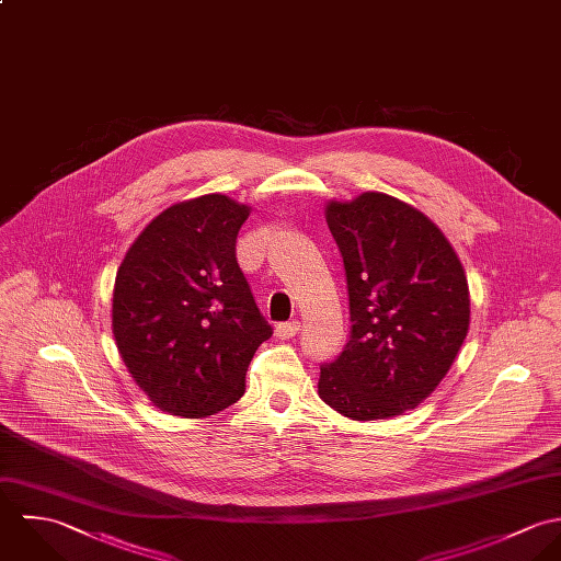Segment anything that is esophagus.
Returning a JSON list of instances; mask_svg holds the SVG:
<instances>
[{"mask_svg":"<svg viewBox=\"0 0 561 561\" xmlns=\"http://www.w3.org/2000/svg\"><path fill=\"white\" fill-rule=\"evenodd\" d=\"M299 328H301L299 321H286V323H279V325L275 328V334H277V337L286 340V337L297 336V334H299Z\"/></svg>","mask_w":561,"mask_h":561,"instance_id":"obj_1","label":"esophagus"}]
</instances>
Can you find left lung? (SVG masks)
Returning a JSON list of instances; mask_svg holds the SVG:
<instances>
[{"label": "left lung", "mask_w": 561, "mask_h": 561, "mask_svg": "<svg viewBox=\"0 0 561 561\" xmlns=\"http://www.w3.org/2000/svg\"><path fill=\"white\" fill-rule=\"evenodd\" d=\"M351 334L321 364V399L351 421L414 410L447 375L470 321L468 282L445 233L416 208L364 193L330 202Z\"/></svg>", "instance_id": "1"}]
</instances>
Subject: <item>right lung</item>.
<instances>
[{
	"mask_svg": "<svg viewBox=\"0 0 561 561\" xmlns=\"http://www.w3.org/2000/svg\"><path fill=\"white\" fill-rule=\"evenodd\" d=\"M249 208L204 195L158 215L118 266L113 332L138 388L162 412L217 414L244 394L257 346L273 336L236 260Z\"/></svg>",
	"mask_w": 561,
	"mask_h": 561,
	"instance_id": "right-lung-1",
	"label": "right lung"
}]
</instances>
